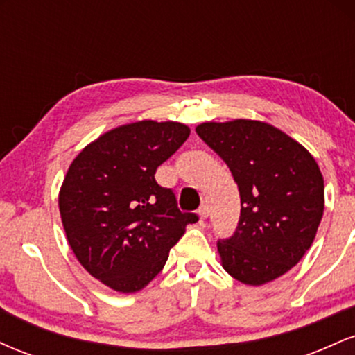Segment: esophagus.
Instances as JSON below:
<instances>
[{
	"label": "esophagus",
	"mask_w": 355,
	"mask_h": 355,
	"mask_svg": "<svg viewBox=\"0 0 355 355\" xmlns=\"http://www.w3.org/2000/svg\"><path fill=\"white\" fill-rule=\"evenodd\" d=\"M209 214H210L209 205H207V203H203V205H200V209H198V215H200V218H207L209 217Z\"/></svg>",
	"instance_id": "34e87169"
}]
</instances>
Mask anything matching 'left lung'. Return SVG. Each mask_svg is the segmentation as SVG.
<instances>
[{
    "label": "left lung",
    "instance_id": "left-lung-1",
    "mask_svg": "<svg viewBox=\"0 0 355 355\" xmlns=\"http://www.w3.org/2000/svg\"><path fill=\"white\" fill-rule=\"evenodd\" d=\"M198 137L229 165L240 191L237 229L218 239L234 279L262 285L302 259L324 214V178L313 157L275 126L255 120L202 123Z\"/></svg>",
    "mask_w": 355,
    "mask_h": 355
}]
</instances>
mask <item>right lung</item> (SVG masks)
Segmentation results:
<instances>
[{
    "mask_svg": "<svg viewBox=\"0 0 355 355\" xmlns=\"http://www.w3.org/2000/svg\"><path fill=\"white\" fill-rule=\"evenodd\" d=\"M190 135L177 121L118 126L85 146L68 168L60 214L80 263L116 292L144 288L197 214L178 209L157 168Z\"/></svg>",
    "mask_w": 355,
    "mask_h": 355,
    "instance_id": "add662e5",
    "label": "right lung"
}]
</instances>
